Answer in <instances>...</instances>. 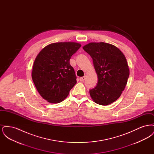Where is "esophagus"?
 I'll list each match as a JSON object with an SVG mask.
<instances>
[{"label": "esophagus", "instance_id": "1", "mask_svg": "<svg viewBox=\"0 0 154 154\" xmlns=\"http://www.w3.org/2000/svg\"><path fill=\"white\" fill-rule=\"evenodd\" d=\"M85 76H84V77H81L80 78V80L81 81H84L85 80Z\"/></svg>", "mask_w": 154, "mask_h": 154}]
</instances>
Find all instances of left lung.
I'll use <instances>...</instances> for the list:
<instances>
[{
  "instance_id": "obj_1",
  "label": "left lung",
  "mask_w": 154,
  "mask_h": 154,
  "mask_svg": "<svg viewBox=\"0 0 154 154\" xmlns=\"http://www.w3.org/2000/svg\"><path fill=\"white\" fill-rule=\"evenodd\" d=\"M93 59L98 77L95 87L89 91L96 103L107 106L121 95L129 76V69L122 51L112 44L91 42L83 47Z\"/></svg>"
}]
</instances>
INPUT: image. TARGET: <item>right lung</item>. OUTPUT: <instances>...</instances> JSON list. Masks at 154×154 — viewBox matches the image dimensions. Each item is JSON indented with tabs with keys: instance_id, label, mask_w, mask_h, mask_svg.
I'll list each match as a JSON object with an SVG mask.
<instances>
[{
	"instance_id": "1",
	"label": "right lung",
	"mask_w": 154,
	"mask_h": 154,
	"mask_svg": "<svg viewBox=\"0 0 154 154\" xmlns=\"http://www.w3.org/2000/svg\"><path fill=\"white\" fill-rule=\"evenodd\" d=\"M81 46L75 42L54 43L45 46L37 55L32 78L38 92L47 102H62L77 83L70 59Z\"/></svg>"
}]
</instances>
